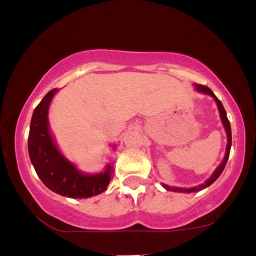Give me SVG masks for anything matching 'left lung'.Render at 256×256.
I'll return each mask as SVG.
<instances>
[{
  "label": "left lung",
  "instance_id": "left-lung-1",
  "mask_svg": "<svg viewBox=\"0 0 256 256\" xmlns=\"http://www.w3.org/2000/svg\"><path fill=\"white\" fill-rule=\"evenodd\" d=\"M194 86H195L196 91H198V92H202V94H206V95H210V98H212L214 101H216V107H218V110H219L220 119H222V126H224L225 132H226V138H228V143H226L225 155H224V158H222V162L219 164V166L216 167V170H214V172L212 173V176H210V177L208 178L206 182H204V183H202V184L196 185V186H192V188H178V186H170V185L162 183V186L165 188L166 190H168V192L190 194V192H201V190L206 189V188L210 186V185H212L214 182H216V179L219 178V176L222 174V171H224V168H225V166H226V162H228V155H230V149H231V144H232L231 126H230V122H228V116H226V112L224 110V106H222V102L219 101V98H216V95H214V92L210 89V88L204 86V85H200V84H194Z\"/></svg>",
  "mask_w": 256,
  "mask_h": 256
}]
</instances>
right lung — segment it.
<instances>
[{
	"instance_id": "add662e5",
	"label": "right lung",
	"mask_w": 256,
	"mask_h": 256,
	"mask_svg": "<svg viewBox=\"0 0 256 256\" xmlns=\"http://www.w3.org/2000/svg\"><path fill=\"white\" fill-rule=\"evenodd\" d=\"M58 89L46 94L32 114L28 134V155L37 176L48 189L71 198H88L107 189L112 178V164L104 171L85 173L61 152L49 126V107ZM116 149V146H112Z\"/></svg>"
}]
</instances>
